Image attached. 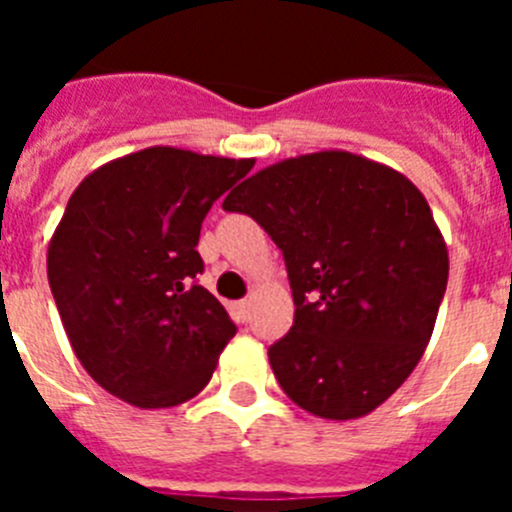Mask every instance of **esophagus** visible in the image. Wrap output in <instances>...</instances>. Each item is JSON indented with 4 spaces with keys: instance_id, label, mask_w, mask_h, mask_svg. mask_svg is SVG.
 <instances>
[{
    "instance_id": "obj_1",
    "label": "esophagus",
    "mask_w": 512,
    "mask_h": 512,
    "mask_svg": "<svg viewBox=\"0 0 512 512\" xmlns=\"http://www.w3.org/2000/svg\"><path fill=\"white\" fill-rule=\"evenodd\" d=\"M235 312H238V318H241V320L251 318V300L238 302V305H235Z\"/></svg>"
}]
</instances>
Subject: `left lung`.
Here are the masks:
<instances>
[{
	"mask_svg": "<svg viewBox=\"0 0 512 512\" xmlns=\"http://www.w3.org/2000/svg\"><path fill=\"white\" fill-rule=\"evenodd\" d=\"M223 210L251 215L284 253L295 325L269 348L279 387L325 420L377 410L431 341L449 251L408 176L348 151L256 171Z\"/></svg>",
	"mask_w": 512,
	"mask_h": 512,
	"instance_id": "1",
	"label": "left lung"
}]
</instances>
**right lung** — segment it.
<instances>
[{
    "mask_svg": "<svg viewBox=\"0 0 512 512\" xmlns=\"http://www.w3.org/2000/svg\"><path fill=\"white\" fill-rule=\"evenodd\" d=\"M253 158L151 146L99 166L71 194L48 243V284L76 359L135 408H174L205 390L235 336L194 284L212 202Z\"/></svg>",
    "mask_w": 512,
    "mask_h": 512,
    "instance_id": "1",
    "label": "right lung"
}]
</instances>
